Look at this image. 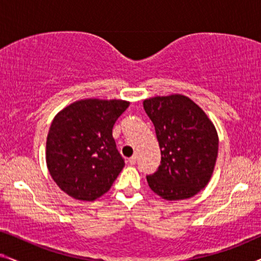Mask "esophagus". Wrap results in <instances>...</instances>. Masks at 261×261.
<instances>
[{"label": "esophagus", "mask_w": 261, "mask_h": 261, "mask_svg": "<svg viewBox=\"0 0 261 261\" xmlns=\"http://www.w3.org/2000/svg\"><path fill=\"white\" fill-rule=\"evenodd\" d=\"M128 163H129L130 165H135V164H137V155L130 156V158L128 159Z\"/></svg>", "instance_id": "obj_1"}]
</instances>
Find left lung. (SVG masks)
<instances>
[{
    "mask_svg": "<svg viewBox=\"0 0 261 261\" xmlns=\"http://www.w3.org/2000/svg\"><path fill=\"white\" fill-rule=\"evenodd\" d=\"M142 105L162 152L158 171L147 176L149 188L166 201L192 197L213 176L219 152L215 126L188 96H155Z\"/></svg>",
    "mask_w": 261,
    "mask_h": 261,
    "instance_id": "8db88e82",
    "label": "left lung"
}]
</instances>
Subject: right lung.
Here are the masks:
<instances>
[{
	"mask_svg": "<svg viewBox=\"0 0 261 261\" xmlns=\"http://www.w3.org/2000/svg\"><path fill=\"white\" fill-rule=\"evenodd\" d=\"M129 102L80 99L60 110L46 139V164L52 179L78 201H95L112 188L124 166L113 127Z\"/></svg>",
	"mask_w": 261,
	"mask_h": 261,
	"instance_id": "add662e5",
	"label": "right lung"
}]
</instances>
